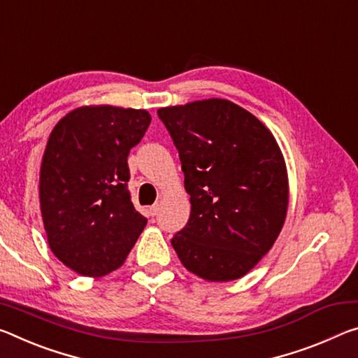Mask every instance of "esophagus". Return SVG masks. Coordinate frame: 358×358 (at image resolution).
Returning <instances> with one entry per match:
<instances>
[{
	"mask_svg": "<svg viewBox=\"0 0 358 358\" xmlns=\"http://www.w3.org/2000/svg\"><path fill=\"white\" fill-rule=\"evenodd\" d=\"M157 212H159V203H155V206L150 207V215H151V217H156Z\"/></svg>",
	"mask_w": 358,
	"mask_h": 358,
	"instance_id": "esophagus-1",
	"label": "esophagus"
}]
</instances>
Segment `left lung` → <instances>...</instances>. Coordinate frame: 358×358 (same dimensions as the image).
I'll return each mask as SVG.
<instances>
[{"label": "left lung", "mask_w": 358, "mask_h": 358, "mask_svg": "<svg viewBox=\"0 0 358 358\" xmlns=\"http://www.w3.org/2000/svg\"><path fill=\"white\" fill-rule=\"evenodd\" d=\"M191 196L188 224L172 245L210 282L241 279L274 245L288 208V177L274 135L224 99L159 108Z\"/></svg>", "instance_id": "obj_1"}]
</instances>
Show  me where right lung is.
Here are the masks:
<instances>
[{"label": "right lung", "instance_id": "add662e5", "mask_svg": "<svg viewBox=\"0 0 358 358\" xmlns=\"http://www.w3.org/2000/svg\"><path fill=\"white\" fill-rule=\"evenodd\" d=\"M151 122L146 110L81 106L49 135L39 172V203L52 253L78 274L117 269L146 226L135 210L127 156Z\"/></svg>", "mask_w": 358, "mask_h": 358}]
</instances>
